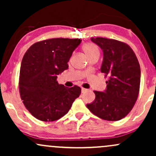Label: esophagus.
I'll return each mask as SVG.
<instances>
[{"instance_id": "esophagus-1", "label": "esophagus", "mask_w": 156, "mask_h": 156, "mask_svg": "<svg viewBox=\"0 0 156 156\" xmlns=\"http://www.w3.org/2000/svg\"><path fill=\"white\" fill-rule=\"evenodd\" d=\"M87 91H88V89H84V88H82V89H81V92H82V93H84V92H87Z\"/></svg>"}]
</instances>
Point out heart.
<instances>
[{"instance_id": "b5f03b06", "label": "heart", "mask_w": 156, "mask_h": 156, "mask_svg": "<svg viewBox=\"0 0 156 156\" xmlns=\"http://www.w3.org/2000/svg\"><path fill=\"white\" fill-rule=\"evenodd\" d=\"M83 50L88 58L92 55L100 54V51L98 46L95 44L92 43V42H88V43L84 44L83 46Z\"/></svg>"}]
</instances>
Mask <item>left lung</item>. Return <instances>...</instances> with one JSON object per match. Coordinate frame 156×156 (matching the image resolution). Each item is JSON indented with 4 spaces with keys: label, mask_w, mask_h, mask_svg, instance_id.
Masks as SVG:
<instances>
[{
    "label": "left lung",
    "mask_w": 156,
    "mask_h": 156,
    "mask_svg": "<svg viewBox=\"0 0 156 156\" xmlns=\"http://www.w3.org/2000/svg\"><path fill=\"white\" fill-rule=\"evenodd\" d=\"M103 53L101 72L108 76L104 92L94 91L95 99L87 107L97 117L117 121L133 108L139 92L141 69L130 46L115 39L92 37Z\"/></svg>",
    "instance_id": "left-lung-1"
}]
</instances>
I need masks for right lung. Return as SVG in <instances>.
<instances>
[{
	"label": "right lung",
	"mask_w": 156,
	"mask_h": 156,
	"mask_svg": "<svg viewBox=\"0 0 156 156\" xmlns=\"http://www.w3.org/2000/svg\"><path fill=\"white\" fill-rule=\"evenodd\" d=\"M82 39L55 38L36 42L23 56L20 72L21 99L34 117L55 121L69 112L81 92L79 87L58 84L57 76L68 69L67 62Z\"/></svg>",
	"instance_id": "obj_1"
}]
</instances>
